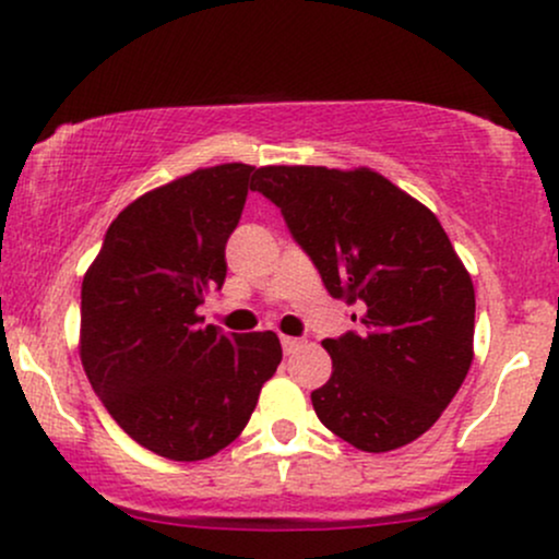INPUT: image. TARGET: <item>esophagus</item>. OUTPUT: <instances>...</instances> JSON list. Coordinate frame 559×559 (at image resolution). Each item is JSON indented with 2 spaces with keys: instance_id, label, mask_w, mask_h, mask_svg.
<instances>
[{
  "instance_id": "1",
  "label": "esophagus",
  "mask_w": 559,
  "mask_h": 559,
  "mask_svg": "<svg viewBox=\"0 0 559 559\" xmlns=\"http://www.w3.org/2000/svg\"><path fill=\"white\" fill-rule=\"evenodd\" d=\"M301 344H305V342H301V338H294V336H281V346H284L286 355H294V352H297Z\"/></svg>"
}]
</instances>
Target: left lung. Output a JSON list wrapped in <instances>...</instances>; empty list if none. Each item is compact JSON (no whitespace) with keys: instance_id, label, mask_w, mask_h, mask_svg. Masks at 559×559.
Masks as SVG:
<instances>
[{"instance_id":"obj_1","label":"left lung","mask_w":559,"mask_h":559,"mask_svg":"<svg viewBox=\"0 0 559 559\" xmlns=\"http://www.w3.org/2000/svg\"><path fill=\"white\" fill-rule=\"evenodd\" d=\"M252 189L281 207L331 297L360 307V329L323 342L320 423L362 452L415 441L473 362L476 292L441 223L370 168L267 165Z\"/></svg>"}]
</instances>
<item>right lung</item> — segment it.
<instances>
[{
	"label": "right lung",
	"mask_w": 559,
	"mask_h": 559,
	"mask_svg": "<svg viewBox=\"0 0 559 559\" xmlns=\"http://www.w3.org/2000/svg\"><path fill=\"white\" fill-rule=\"evenodd\" d=\"M226 163L146 191L107 228L81 286V362L107 413L176 463L243 431L281 362L273 331L223 333L197 307L226 281V241L254 186Z\"/></svg>",
	"instance_id": "right-lung-1"
}]
</instances>
